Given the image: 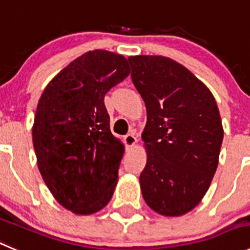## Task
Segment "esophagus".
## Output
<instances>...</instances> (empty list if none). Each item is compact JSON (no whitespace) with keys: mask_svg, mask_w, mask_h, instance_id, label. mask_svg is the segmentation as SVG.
I'll return each mask as SVG.
<instances>
[{"mask_svg":"<svg viewBox=\"0 0 250 250\" xmlns=\"http://www.w3.org/2000/svg\"><path fill=\"white\" fill-rule=\"evenodd\" d=\"M124 141H125V145L126 147H132L135 144H136L137 139L134 134H127L126 136L124 137Z\"/></svg>","mask_w":250,"mask_h":250,"instance_id":"1","label":"esophagus"}]
</instances>
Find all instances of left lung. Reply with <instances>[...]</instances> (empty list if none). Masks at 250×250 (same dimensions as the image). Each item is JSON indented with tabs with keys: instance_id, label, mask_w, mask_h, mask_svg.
<instances>
[{
	"instance_id": "obj_1",
	"label": "left lung",
	"mask_w": 250,
	"mask_h": 250,
	"mask_svg": "<svg viewBox=\"0 0 250 250\" xmlns=\"http://www.w3.org/2000/svg\"><path fill=\"white\" fill-rule=\"evenodd\" d=\"M129 62L147 109L142 196L161 215H184L200 203L217 168L223 140L217 104L201 81L170 59L139 55Z\"/></svg>"
}]
</instances>
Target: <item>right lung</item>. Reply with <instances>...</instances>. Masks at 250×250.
Instances as JSON below:
<instances>
[{
  "mask_svg": "<svg viewBox=\"0 0 250 250\" xmlns=\"http://www.w3.org/2000/svg\"><path fill=\"white\" fill-rule=\"evenodd\" d=\"M129 73L124 56L88 51L40 97L33 126L38 167L58 203L78 215L102 210L113 196L124 146L110 131L104 97Z\"/></svg>",
  "mask_w": 250,
  "mask_h": 250,
  "instance_id": "add662e5",
  "label": "right lung"
}]
</instances>
